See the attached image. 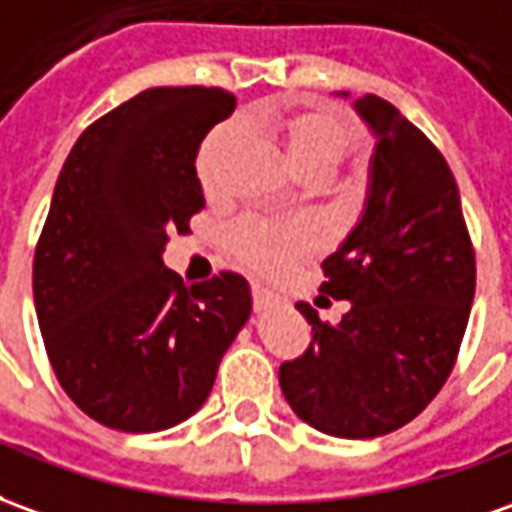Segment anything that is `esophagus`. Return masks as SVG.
<instances>
[{
  "instance_id": "34e87169",
  "label": "esophagus",
  "mask_w": 512,
  "mask_h": 512,
  "mask_svg": "<svg viewBox=\"0 0 512 512\" xmlns=\"http://www.w3.org/2000/svg\"><path fill=\"white\" fill-rule=\"evenodd\" d=\"M281 298H278L276 292L264 290V287H253V306H256V312H267V309H276Z\"/></svg>"
}]
</instances>
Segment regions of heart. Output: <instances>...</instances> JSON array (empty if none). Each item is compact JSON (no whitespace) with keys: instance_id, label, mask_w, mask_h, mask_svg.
<instances>
[{"instance_id":"1","label":"heart","mask_w":512,"mask_h":512,"mask_svg":"<svg viewBox=\"0 0 512 512\" xmlns=\"http://www.w3.org/2000/svg\"><path fill=\"white\" fill-rule=\"evenodd\" d=\"M242 130H256L276 139L290 164L303 178L323 181L343 164L351 150V133L340 116L329 108H303L287 116H253L239 122ZM236 155V133L220 128L211 133L197 153V183L211 203L228 197V178ZM315 250V234L306 225H281V222L248 217L231 231V253L242 267L262 276H281L292 264Z\"/></svg>"}]
</instances>
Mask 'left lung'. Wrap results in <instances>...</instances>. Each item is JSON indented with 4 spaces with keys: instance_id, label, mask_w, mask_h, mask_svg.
Returning a JSON list of instances; mask_svg holds the SVG:
<instances>
[{
    "instance_id": "1",
    "label": "left lung",
    "mask_w": 512,
    "mask_h": 512,
    "mask_svg": "<svg viewBox=\"0 0 512 512\" xmlns=\"http://www.w3.org/2000/svg\"><path fill=\"white\" fill-rule=\"evenodd\" d=\"M376 133L368 203L320 292L348 301L337 326L295 303L312 343L278 368L295 415L334 438H382L438 396L460 354L477 262L446 158L382 97L354 102ZM320 295V298H323Z\"/></svg>"
}]
</instances>
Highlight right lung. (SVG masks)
<instances>
[{
    "label": "right lung",
    "mask_w": 512,
    "mask_h": 512,
    "mask_svg": "<svg viewBox=\"0 0 512 512\" xmlns=\"http://www.w3.org/2000/svg\"><path fill=\"white\" fill-rule=\"evenodd\" d=\"M234 105L225 88H147L88 125L58 175L35 315L66 396L108 429L161 432L195 415L248 323L239 273L186 287L161 262L206 206L197 147Z\"/></svg>",
    "instance_id": "right-lung-1"
}]
</instances>
